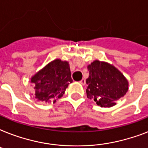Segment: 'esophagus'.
Wrapping results in <instances>:
<instances>
[{
	"label": "esophagus",
	"mask_w": 148,
	"mask_h": 148,
	"mask_svg": "<svg viewBox=\"0 0 148 148\" xmlns=\"http://www.w3.org/2000/svg\"><path fill=\"white\" fill-rule=\"evenodd\" d=\"M80 83H81V84H85V80H84V79H82V80L80 81Z\"/></svg>",
	"instance_id": "34e87169"
}]
</instances>
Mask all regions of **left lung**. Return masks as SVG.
<instances>
[{"label": "left lung", "instance_id": "left-lung-1", "mask_svg": "<svg viewBox=\"0 0 148 148\" xmlns=\"http://www.w3.org/2000/svg\"><path fill=\"white\" fill-rule=\"evenodd\" d=\"M89 77L86 80L88 98L97 105L110 108L124 96L128 90V82L124 75L112 65L95 60L88 66Z\"/></svg>", "mask_w": 148, "mask_h": 148}]
</instances>
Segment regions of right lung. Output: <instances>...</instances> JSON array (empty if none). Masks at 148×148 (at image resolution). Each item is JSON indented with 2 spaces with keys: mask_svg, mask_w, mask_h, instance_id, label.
I'll list each match as a JSON object with an SVG mask.
<instances>
[{
  "mask_svg": "<svg viewBox=\"0 0 148 148\" xmlns=\"http://www.w3.org/2000/svg\"><path fill=\"white\" fill-rule=\"evenodd\" d=\"M69 64L57 59L49 63L31 78L34 86V96L38 101L54 103L64 94L72 83Z\"/></svg>",
  "mask_w": 148,
  "mask_h": 148,
  "instance_id": "obj_1",
  "label": "right lung"
}]
</instances>
